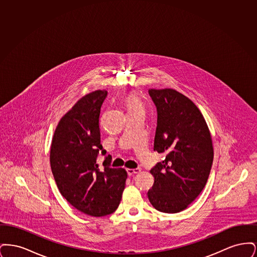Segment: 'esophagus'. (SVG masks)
I'll return each mask as SVG.
<instances>
[{
  "label": "esophagus",
  "mask_w": 257,
  "mask_h": 257,
  "mask_svg": "<svg viewBox=\"0 0 257 257\" xmlns=\"http://www.w3.org/2000/svg\"><path fill=\"white\" fill-rule=\"evenodd\" d=\"M139 172H141L140 169H127V173L130 176L133 175V174H136V173H139Z\"/></svg>",
  "instance_id": "esophagus-1"
}]
</instances>
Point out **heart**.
Returning a JSON list of instances; mask_svg holds the SVG:
<instances>
[{
	"mask_svg": "<svg viewBox=\"0 0 257 257\" xmlns=\"http://www.w3.org/2000/svg\"><path fill=\"white\" fill-rule=\"evenodd\" d=\"M124 104L128 111L132 110H144L143 104L139 97L135 93H129L124 98Z\"/></svg>",
	"mask_w": 257,
	"mask_h": 257,
	"instance_id": "b5f03b06",
	"label": "heart"
}]
</instances>
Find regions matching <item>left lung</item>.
I'll return each mask as SVG.
<instances>
[{"label": "left lung", "mask_w": 257, "mask_h": 257, "mask_svg": "<svg viewBox=\"0 0 257 257\" xmlns=\"http://www.w3.org/2000/svg\"><path fill=\"white\" fill-rule=\"evenodd\" d=\"M157 108L154 151L166 154L150 173L147 196L156 210L178 213L189 206L207 182L213 164L212 138L195 103L172 88L148 90Z\"/></svg>", "instance_id": "1"}]
</instances>
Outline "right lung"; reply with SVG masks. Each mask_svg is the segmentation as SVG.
<instances>
[{
  "label": "right lung",
  "mask_w": 257,
  "mask_h": 257,
  "mask_svg": "<svg viewBox=\"0 0 257 257\" xmlns=\"http://www.w3.org/2000/svg\"><path fill=\"white\" fill-rule=\"evenodd\" d=\"M107 96L95 90L77 101L60 120L53 136L50 164L57 186L73 207L92 217L110 215L118 207L127 172L110 168V156L99 169L101 150L99 115Z\"/></svg>",
  "instance_id": "1"
}]
</instances>
